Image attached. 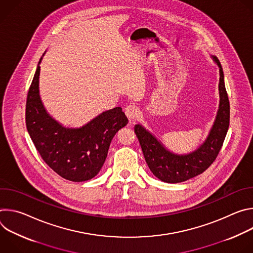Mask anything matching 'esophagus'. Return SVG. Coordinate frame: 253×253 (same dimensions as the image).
<instances>
[{
	"label": "esophagus",
	"instance_id": "obj_1",
	"mask_svg": "<svg viewBox=\"0 0 253 253\" xmlns=\"http://www.w3.org/2000/svg\"><path fill=\"white\" fill-rule=\"evenodd\" d=\"M125 114L129 120H133L139 116V109L135 105H129L126 107Z\"/></svg>",
	"mask_w": 253,
	"mask_h": 253
}]
</instances>
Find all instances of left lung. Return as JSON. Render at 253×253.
I'll use <instances>...</instances> for the list:
<instances>
[{
	"mask_svg": "<svg viewBox=\"0 0 253 253\" xmlns=\"http://www.w3.org/2000/svg\"><path fill=\"white\" fill-rule=\"evenodd\" d=\"M212 58L219 67V109L207 139L199 148L189 154L177 155L167 150L140 124L134 127L144 158L151 172L161 181L179 183L203 173L214 162L222 147L229 127L230 106L221 64L215 56Z\"/></svg>",
	"mask_w": 253,
	"mask_h": 253,
	"instance_id": "left-lung-1",
	"label": "left lung"
}]
</instances>
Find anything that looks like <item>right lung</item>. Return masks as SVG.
<instances>
[{
    "instance_id": "1",
    "label": "right lung",
    "mask_w": 253,
    "mask_h": 253,
    "mask_svg": "<svg viewBox=\"0 0 253 253\" xmlns=\"http://www.w3.org/2000/svg\"><path fill=\"white\" fill-rule=\"evenodd\" d=\"M39 76L38 65L26 103V126L36 149L61 177L74 182L92 179L101 170L113 137L127 125L125 113L116 107L81 128H66L47 113L39 94Z\"/></svg>"
}]
</instances>
